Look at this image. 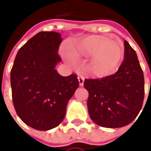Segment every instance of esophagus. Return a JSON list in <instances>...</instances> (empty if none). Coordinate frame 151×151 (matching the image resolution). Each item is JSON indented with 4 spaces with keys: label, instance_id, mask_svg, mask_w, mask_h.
Segmentation results:
<instances>
[{
    "label": "esophagus",
    "instance_id": "34e87169",
    "mask_svg": "<svg viewBox=\"0 0 151 151\" xmlns=\"http://www.w3.org/2000/svg\"><path fill=\"white\" fill-rule=\"evenodd\" d=\"M78 82H79V85L80 86H83V83H84V78H83V76H78Z\"/></svg>",
    "mask_w": 151,
    "mask_h": 151
}]
</instances>
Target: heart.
<instances>
[{
  "mask_svg": "<svg viewBox=\"0 0 151 151\" xmlns=\"http://www.w3.org/2000/svg\"><path fill=\"white\" fill-rule=\"evenodd\" d=\"M74 53L82 56H94L91 61L90 71L96 76L112 73L123 57V49L117 43L101 37H91L83 40L76 46ZM69 62L73 59L68 57Z\"/></svg>",
  "mask_w": 151,
  "mask_h": 151,
  "instance_id": "obj_1",
  "label": "heart"
}]
</instances>
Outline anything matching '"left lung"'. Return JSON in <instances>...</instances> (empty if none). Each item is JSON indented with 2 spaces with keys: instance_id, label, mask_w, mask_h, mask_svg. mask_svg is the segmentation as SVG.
<instances>
[{
  "instance_id": "obj_1",
  "label": "left lung",
  "mask_w": 151,
  "mask_h": 151,
  "mask_svg": "<svg viewBox=\"0 0 151 151\" xmlns=\"http://www.w3.org/2000/svg\"><path fill=\"white\" fill-rule=\"evenodd\" d=\"M118 71L102 78H87V108L91 119L101 127L116 128L131 123L141 111L145 82L137 53L124 41V56Z\"/></svg>"
}]
</instances>
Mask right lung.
<instances>
[{"mask_svg": "<svg viewBox=\"0 0 151 151\" xmlns=\"http://www.w3.org/2000/svg\"><path fill=\"white\" fill-rule=\"evenodd\" d=\"M61 35L40 32L19 50L10 71L12 100L17 114L29 127L47 131L63 121L68 101L78 87L77 75L55 69Z\"/></svg>", "mask_w": 151, "mask_h": 151, "instance_id": "add662e5", "label": "right lung"}]
</instances>
